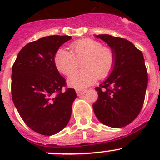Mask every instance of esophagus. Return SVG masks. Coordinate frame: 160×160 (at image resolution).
Returning <instances> with one entry per match:
<instances>
[{"label": "esophagus", "mask_w": 160, "mask_h": 160, "mask_svg": "<svg viewBox=\"0 0 160 160\" xmlns=\"http://www.w3.org/2000/svg\"><path fill=\"white\" fill-rule=\"evenodd\" d=\"M86 92H87V90H76V93H77V94L78 96H81L82 95V94H86Z\"/></svg>", "instance_id": "obj_1"}]
</instances>
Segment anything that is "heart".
<instances>
[{
    "label": "heart",
    "mask_w": 160,
    "mask_h": 160,
    "mask_svg": "<svg viewBox=\"0 0 160 160\" xmlns=\"http://www.w3.org/2000/svg\"><path fill=\"white\" fill-rule=\"evenodd\" d=\"M70 52L61 49L54 57L58 70L64 75H69L83 61L84 70L70 74L68 85L78 90H83L94 84L98 78H105L111 73L115 62V56L110 47L102 46L98 41L84 38L70 44Z\"/></svg>",
    "instance_id": "heart-1"
}]
</instances>
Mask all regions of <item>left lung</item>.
<instances>
[{"instance_id": "8db88e82", "label": "left lung", "mask_w": 160, "mask_h": 160, "mask_svg": "<svg viewBox=\"0 0 160 160\" xmlns=\"http://www.w3.org/2000/svg\"><path fill=\"white\" fill-rule=\"evenodd\" d=\"M96 38L108 44L115 62L108 78L95 88L98 98L93 109L102 123L122 128L135 119L143 105L148 78L143 55L124 38L108 34Z\"/></svg>"}]
</instances>
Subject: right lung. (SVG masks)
I'll return each instance as SVG.
<instances>
[{"instance_id": "right-lung-1", "label": "right lung", "mask_w": 160, "mask_h": 160, "mask_svg": "<svg viewBox=\"0 0 160 160\" xmlns=\"http://www.w3.org/2000/svg\"><path fill=\"white\" fill-rule=\"evenodd\" d=\"M71 36L44 38L27 44L12 68L11 92L25 123L43 135H53L68 124L75 90L66 87L54 63V56Z\"/></svg>"}]
</instances>
